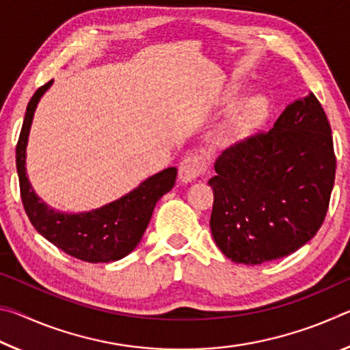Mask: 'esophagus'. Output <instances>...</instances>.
I'll use <instances>...</instances> for the list:
<instances>
[{
    "label": "esophagus",
    "instance_id": "esophagus-1",
    "mask_svg": "<svg viewBox=\"0 0 350 350\" xmlns=\"http://www.w3.org/2000/svg\"><path fill=\"white\" fill-rule=\"evenodd\" d=\"M205 161L198 154H191V156H188L183 159L180 162V167H179V179L183 183H189L193 182L194 179H198L199 176H202L205 173Z\"/></svg>",
    "mask_w": 350,
    "mask_h": 350
}]
</instances>
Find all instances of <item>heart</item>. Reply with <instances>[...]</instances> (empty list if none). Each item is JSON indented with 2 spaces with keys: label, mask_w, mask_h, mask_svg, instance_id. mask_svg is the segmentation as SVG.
Wrapping results in <instances>:
<instances>
[{
  "label": "heart",
  "mask_w": 350,
  "mask_h": 350,
  "mask_svg": "<svg viewBox=\"0 0 350 350\" xmlns=\"http://www.w3.org/2000/svg\"><path fill=\"white\" fill-rule=\"evenodd\" d=\"M267 114V100L254 96L244 100L233 109L222 128V139L225 142H238L245 139L260 120Z\"/></svg>",
  "instance_id": "obj_1"
}]
</instances>
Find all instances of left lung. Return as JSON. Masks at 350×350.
I'll list each match as a JSON object with an SVG mask.
<instances>
[{"mask_svg":"<svg viewBox=\"0 0 350 350\" xmlns=\"http://www.w3.org/2000/svg\"><path fill=\"white\" fill-rule=\"evenodd\" d=\"M336 159L327 116L310 92L290 103L269 133L225 150L208 180L211 234L233 262L258 265L307 244L321 227Z\"/></svg>","mask_w":350,"mask_h":350,"instance_id":"1","label":"left lung"}]
</instances>
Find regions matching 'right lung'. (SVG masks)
<instances>
[{"label":"right lung","instance_id":"1","mask_svg":"<svg viewBox=\"0 0 350 350\" xmlns=\"http://www.w3.org/2000/svg\"><path fill=\"white\" fill-rule=\"evenodd\" d=\"M52 81L41 86L29 102L16 144V171L21 200L35 230L57 248L86 262H111L131 253L151 221L154 206L174 187V167L148 177L125 196L100 208L85 213H63L41 200L26 173V148L35 109Z\"/></svg>","mask_w":350,"mask_h":350}]
</instances>
